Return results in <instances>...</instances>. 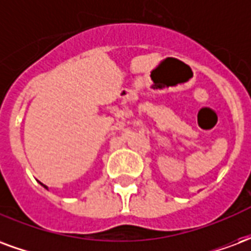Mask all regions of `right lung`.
<instances>
[{"instance_id": "1", "label": "right lung", "mask_w": 251, "mask_h": 251, "mask_svg": "<svg viewBox=\"0 0 251 251\" xmlns=\"http://www.w3.org/2000/svg\"><path fill=\"white\" fill-rule=\"evenodd\" d=\"M40 184H41V183H40ZM41 185H43V187H44V188H48V187H47V185H44V184H41Z\"/></svg>"}]
</instances>
